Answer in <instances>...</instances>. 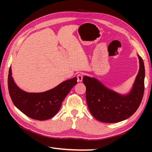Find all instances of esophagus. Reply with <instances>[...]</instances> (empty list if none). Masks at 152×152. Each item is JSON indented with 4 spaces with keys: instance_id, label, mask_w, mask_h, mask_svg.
Wrapping results in <instances>:
<instances>
[{
    "instance_id": "esophagus-1",
    "label": "esophagus",
    "mask_w": 152,
    "mask_h": 152,
    "mask_svg": "<svg viewBox=\"0 0 152 152\" xmlns=\"http://www.w3.org/2000/svg\"><path fill=\"white\" fill-rule=\"evenodd\" d=\"M77 78H78V82H82V78H83V75H82V74H78V75H77Z\"/></svg>"
}]
</instances>
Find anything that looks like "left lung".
<instances>
[{
    "label": "left lung",
    "mask_w": 152,
    "mask_h": 152,
    "mask_svg": "<svg viewBox=\"0 0 152 152\" xmlns=\"http://www.w3.org/2000/svg\"><path fill=\"white\" fill-rule=\"evenodd\" d=\"M140 70L133 88L127 95L111 91L98 80L84 76L86 99L88 109L95 119L104 123H117L128 119L140 107L144 93L145 67L138 55Z\"/></svg>",
    "instance_id": "left-lung-1"
}]
</instances>
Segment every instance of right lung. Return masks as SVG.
Segmentation results:
<instances>
[{"label": "right lung", "mask_w": 152, "mask_h": 152, "mask_svg": "<svg viewBox=\"0 0 152 152\" xmlns=\"http://www.w3.org/2000/svg\"><path fill=\"white\" fill-rule=\"evenodd\" d=\"M11 75V68H10L8 88L12 102L25 115L39 121L47 120L55 116L67 94L77 84V78L74 77L61 82L50 91L33 93L20 89L15 83Z\"/></svg>", "instance_id": "add662e5"}]
</instances>
